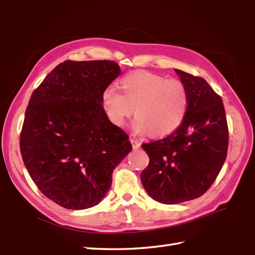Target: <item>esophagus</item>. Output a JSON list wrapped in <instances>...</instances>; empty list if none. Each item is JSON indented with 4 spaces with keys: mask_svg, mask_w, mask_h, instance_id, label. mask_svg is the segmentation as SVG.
<instances>
[{
    "mask_svg": "<svg viewBox=\"0 0 255 255\" xmlns=\"http://www.w3.org/2000/svg\"><path fill=\"white\" fill-rule=\"evenodd\" d=\"M130 142H132L133 149H138L140 146V141H138L135 138H130Z\"/></svg>",
    "mask_w": 255,
    "mask_h": 255,
    "instance_id": "34e87169",
    "label": "esophagus"
}]
</instances>
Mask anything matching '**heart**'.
<instances>
[{
    "label": "heart",
    "instance_id": "obj_1",
    "mask_svg": "<svg viewBox=\"0 0 255 255\" xmlns=\"http://www.w3.org/2000/svg\"><path fill=\"white\" fill-rule=\"evenodd\" d=\"M119 86L121 92L110 86L102 94L103 110L114 126H125L135 111L136 134L165 137L181 127L188 110V92L182 82L139 70L123 76Z\"/></svg>",
    "mask_w": 255,
    "mask_h": 255
}]
</instances>
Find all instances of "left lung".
Returning <instances> with one entry per match:
<instances>
[{
	"instance_id": "8db88e82",
	"label": "left lung",
	"mask_w": 255,
	"mask_h": 255,
	"mask_svg": "<svg viewBox=\"0 0 255 255\" xmlns=\"http://www.w3.org/2000/svg\"><path fill=\"white\" fill-rule=\"evenodd\" d=\"M174 71L188 92L187 114L171 135L141 144L150 158L141 183L152 199L164 204L202 196L219 174L229 143L221 98L204 79Z\"/></svg>"
}]
</instances>
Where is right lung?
<instances>
[{"label": "right lung", "instance_id": "1", "mask_svg": "<svg viewBox=\"0 0 255 255\" xmlns=\"http://www.w3.org/2000/svg\"><path fill=\"white\" fill-rule=\"evenodd\" d=\"M120 73L111 60H66L29 99L20 135L23 161L42 194L68 210L101 202L114 169L132 151L102 106L103 91Z\"/></svg>", "mask_w": 255, "mask_h": 255}]
</instances>
